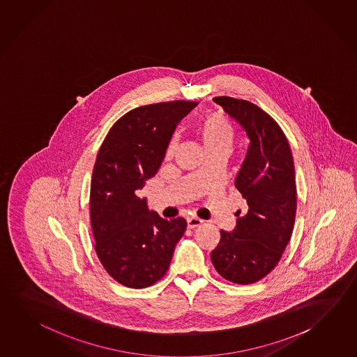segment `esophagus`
<instances>
[{"label":"esophagus","mask_w":357,"mask_h":357,"mask_svg":"<svg viewBox=\"0 0 357 357\" xmlns=\"http://www.w3.org/2000/svg\"><path fill=\"white\" fill-rule=\"evenodd\" d=\"M202 225H203V220H202V219L195 218V217L188 219V228H189V229H195V228H198V227H200Z\"/></svg>","instance_id":"obj_1"}]
</instances>
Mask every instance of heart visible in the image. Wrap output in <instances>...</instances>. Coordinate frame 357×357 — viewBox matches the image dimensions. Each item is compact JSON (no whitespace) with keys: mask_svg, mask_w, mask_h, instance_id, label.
<instances>
[{"mask_svg":"<svg viewBox=\"0 0 357 357\" xmlns=\"http://www.w3.org/2000/svg\"><path fill=\"white\" fill-rule=\"evenodd\" d=\"M194 132L203 145L206 154L212 151H222L227 154V151L231 149L236 135L234 126H231L229 119L223 114L217 112L203 115L197 121ZM174 149L176 140L170 143L168 154L172 155L174 153Z\"/></svg>","mask_w":357,"mask_h":357,"instance_id":"1","label":"heart"}]
</instances>
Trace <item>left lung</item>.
Segmentation results:
<instances>
[{
    "label": "left lung",
    "mask_w": 357,
    "mask_h": 357,
    "mask_svg": "<svg viewBox=\"0 0 357 357\" xmlns=\"http://www.w3.org/2000/svg\"><path fill=\"white\" fill-rule=\"evenodd\" d=\"M213 101L242 126L250 145L234 181L248 211L233 231H220L211 257L223 278L250 284L275 268L292 234L297 206L294 158L281 128L262 109L229 96Z\"/></svg>",
    "instance_id": "8db88e82"
}]
</instances>
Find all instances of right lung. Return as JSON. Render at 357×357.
<instances>
[{
    "instance_id": "right-lung-1",
    "label": "right lung",
    "mask_w": 357,
    "mask_h": 357,
    "mask_svg": "<svg viewBox=\"0 0 357 357\" xmlns=\"http://www.w3.org/2000/svg\"><path fill=\"white\" fill-rule=\"evenodd\" d=\"M197 104L135 107L114 124L98 153L90 188L95 250L107 273L126 287L159 281L187 229L185 219L168 220L151 211L140 190L157 174L176 126Z\"/></svg>"
}]
</instances>
